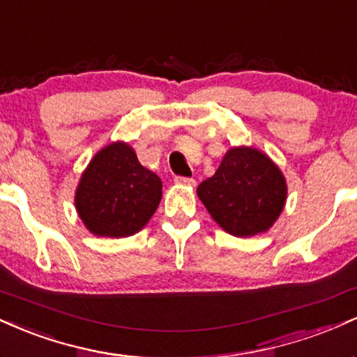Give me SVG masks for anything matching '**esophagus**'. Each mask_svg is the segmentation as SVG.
<instances>
[{
	"label": "esophagus",
	"instance_id": "esophagus-1",
	"mask_svg": "<svg viewBox=\"0 0 357 357\" xmlns=\"http://www.w3.org/2000/svg\"><path fill=\"white\" fill-rule=\"evenodd\" d=\"M175 183H177V185L188 187V188H192V187L197 185L195 178H187V177H175Z\"/></svg>",
	"mask_w": 357,
	"mask_h": 357
}]
</instances>
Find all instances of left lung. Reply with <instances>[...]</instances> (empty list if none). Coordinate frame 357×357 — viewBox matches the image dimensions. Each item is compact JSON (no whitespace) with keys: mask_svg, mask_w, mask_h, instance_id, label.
I'll list each match as a JSON object with an SVG mask.
<instances>
[{"mask_svg":"<svg viewBox=\"0 0 357 357\" xmlns=\"http://www.w3.org/2000/svg\"><path fill=\"white\" fill-rule=\"evenodd\" d=\"M208 213L234 237L267 232L287 200L286 177L271 157L254 146H232L219 169L197 187Z\"/></svg>","mask_w":357,"mask_h":357,"instance_id":"obj_1","label":"left lung"}]
</instances>
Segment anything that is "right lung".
I'll return each instance as SVG.
<instances>
[{"label": "right lung", "instance_id": "obj_1", "mask_svg": "<svg viewBox=\"0 0 357 357\" xmlns=\"http://www.w3.org/2000/svg\"><path fill=\"white\" fill-rule=\"evenodd\" d=\"M162 200V180L138 162L127 142L93 155L75 192L83 225L98 237H128L149 224Z\"/></svg>", "mask_w": 357, "mask_h": 357}]
</instances>
